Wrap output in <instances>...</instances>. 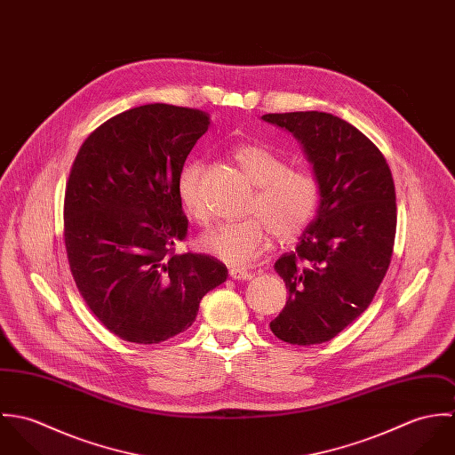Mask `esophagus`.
Listing matches in <instances>:
<instances>
[{
    "label": "esophagus",
    "mask_w": 455,
    "mask_h": 455,
    "mask_svg": "<svg viewBox=\"0 0 455 455\" xmlns=\"http://www.w3.org/2000/svg\"><path fill=\"white\" fill-rule=\"evenodd\" d=\"M229 276L235 280H251L254 275L243 267H229Z\"/></svg>",
    "instance_id": "1"
}]
</instances>
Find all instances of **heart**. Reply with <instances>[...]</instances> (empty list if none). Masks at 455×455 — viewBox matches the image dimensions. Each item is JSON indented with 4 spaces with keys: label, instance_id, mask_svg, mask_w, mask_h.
Returning a JSON list of instances; mask_svg holds the SVG:
<instances>
[{
    "label": "heart",
    "instance_id": "b5f03b06",
    "mask_svg": "<svg viewBox=\"0 0 455 455\" xmlns=\"http://www.w3.org/2000/svg\"><path fill=\"white\" fill-rule=\"evenodd\" d=\"M233 157L245 177L258 186L247 212L254 217L222 222L199 238L206 254L231 266H247L269 245V235L287 242L296 238L314 219L321 188L315 175L305 168H289L287 159L259 143H242ZM203 164L188 163L179 175V199L197 224L208 222L201 193Z\"/></svg>",
    "mask_w": 455,
    "mask_h": 455
}]
</instances>
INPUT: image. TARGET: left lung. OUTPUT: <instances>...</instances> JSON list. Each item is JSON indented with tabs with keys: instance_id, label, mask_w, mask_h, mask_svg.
Masks as SVG:
<instances>
[{
	"instance_id": "8db88e82",
	"label": "left lung",
	"mask_w": 455,
	"mask_h": 455,
	"mask_svg": "<svg viewBox=\"0 0 455 455\" xmlns=\"http://www.w3.org/2000/svg\"><path fill=\"white\" fill-rule=\"evenodd\" d=\"M294 134L321 188L315 220L296 251L275 262L289 291L269 329L292 345H317L352 324L373 301L389 269L395 189L377 145L325 112L266 114Z\"/></svg>"
}]
</instances>
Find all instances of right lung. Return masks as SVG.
I'll return each instance as SVG.
<instances>
[{"mask_svg": "<svg viewBox=\"0 0 455 455\" xmlns=\"http://www.w3.org/2000/svg\"><path fill=\"white\" fill-rule=\"evenodd\" d=\"M210 116L152 103L126 110L82 143L65 195L69 269L89 310L121 339L150 345L195 323L224 283L220 260L186 252L179 175Z\"/></svg>", "mask_w": 455, "mask_h": 455, "instance_id": "add662e5", "label": "right lung"}]
</instances>
